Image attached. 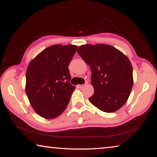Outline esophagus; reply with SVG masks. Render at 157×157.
Segmentation results:
<instances>
[{"label": "esophagus", "instance_id": "34e87169", "mask_svg": "<svg viewBox=\"0 0 157 157\" xmlns=\"http://www.w3.org/2000/svg\"><path fill=\"white\" fill-rule=\"evenodd\" d=\"M77 86H78V88H79V89H82V88H83V87L84 86V84H78Z\"/></svg>", "mask_w": 157, "mask_h": 157}]
</instances>
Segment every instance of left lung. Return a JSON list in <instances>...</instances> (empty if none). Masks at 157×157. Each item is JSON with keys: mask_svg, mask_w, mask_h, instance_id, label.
Listing matches in <instances>:
<instances>
[{"mask_svg": "<svg viewBox=\"0 0 157 157\" xmlns=\"http://www.w3.org/2000/svg\"><path fill=\"white\" fill-rule=\"evenodd\" d=\"M77 52L91 70L94 94L90 102L107 113L125 104L133 86V69L127 56L107 44H85Z\"/></svg>", "mask_w": 157, "mask_h": 157, "instance_id": "8db88e82", "label": "left lung"}]
</instances>
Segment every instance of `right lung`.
<instances>
[{
  "label": "right lung",
  "instance_id": "obj_1",
  "mask_svg": "<svg viewBox=\"0 0 157 157\" xmlns=\"http://www.w3.org/2000/svg\"><path fill=\"white\" fill-rule=\"evenodd\" d=\"M78 46L48 47L31 61L26 71L25 93L35 112L46 119L66 109L75 89L70 84L68 65Z\"/></svg>",
  "mask_w": 157,
  "mask_h": 157
}]
</instances>
